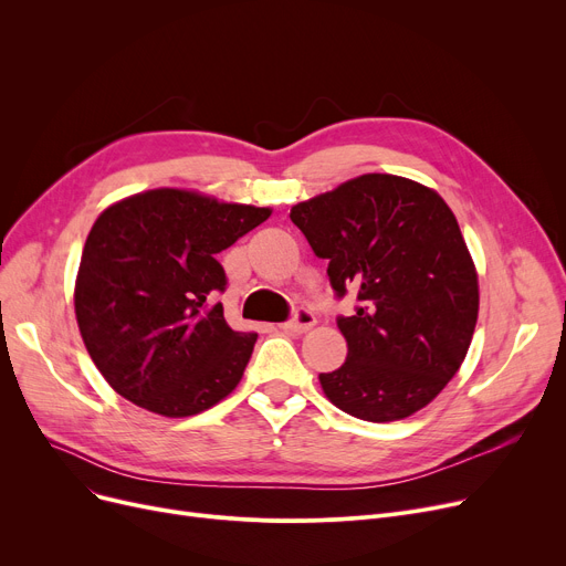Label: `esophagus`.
Returning <instances> with one entry per match:
<instances>
[{
  "mask_svg": "<svg viewBox=\"0 0 566 566\" xmlns=\"http://www.w3.org/2000/svg\"><path fill=\"white\" fill-rule=\"evenodd\" d=\"M314 323H316V316H314L310 310H295L293 318L286 321V323H282L280 328L286 331V333L303 335V333H307V331L314 328Z\"/></svg>",
  "mask_w": 566,
  "mask_h": 566,
  "instance_id": "34e87169",
  "label": "esophagus"
}]
</instances>
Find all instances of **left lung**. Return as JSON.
<instances>
[{
    "label": "left lung",
    "mask_w": 566,
    "mask_h": 566,
    "mask_svg": "<svg viewBox=\"0 0 566 566\" xmlns=\"http://www.w3.org/2000/svg\"><path fill=\"white\" fill-rule=\"evenodd\" d=\"M339 298L346 363L321 374L339 410L367 422L410 418L465 360L480 314L478 268L444 199L410 178L363 174L291 208Z\"/></svg>",
    "instance_id": "obj_1"
}]
</instances>
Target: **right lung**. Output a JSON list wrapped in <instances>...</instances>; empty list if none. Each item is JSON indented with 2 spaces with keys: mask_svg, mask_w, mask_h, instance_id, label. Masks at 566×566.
Returning <instances> with one entry per match:
<instances>
[{
  "mask_svg": "<svg viewBox=\"0 0 566 566\" xmlns=\"http://www.w3.org/2000/svg\"><path fill=\"white\" fill-rule=\"evenodd\" d=\"M273 208L156 188L94 222L75 280L82 342L112 390L163 418H190L241 382L256 333L208 305L227 277L218 254Z\"/></svg>",
  "mask_w": 566,
  "mask_h": 566,
  "instance_id": "1",
  "label": "right lung"
}]
</instances>
